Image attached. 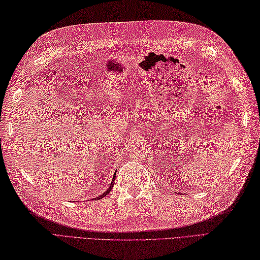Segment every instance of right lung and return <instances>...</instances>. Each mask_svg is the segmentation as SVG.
Returning a JSON list of instances; mask_svg holds the SVG:
<instances>
[{
  "mask_svg": "<svg viewBox=\"0 0 260 260\" xmlns=\"http://www.w3.org/2000/svg\"><path fill=\"white\" fill-rule=\"evenodd\" d=\"M115 180H116V174H115V176H113V179H112V181H111V184L109 185V188L108 189H107V191L105 192V193H103V194H101V195H99L98 196V198H97V200H99V199H103V198H105V196L107 195V194H108L110 191H111V188L113 187V183H115Z\"/></svg>",
  "mask_w": 260,
  "mask_h": 260,
  "instance_id": "1",
  "label": "right lung"
}]
</instances>
